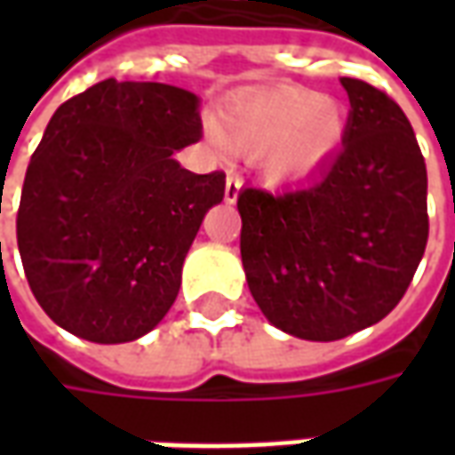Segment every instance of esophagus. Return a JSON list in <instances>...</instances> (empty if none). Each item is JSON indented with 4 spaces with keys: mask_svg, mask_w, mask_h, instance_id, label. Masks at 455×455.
<instances>
[{
    "mask_svg": "<svg viewBox=\"0 0 455 455\" xmlns=\"http://www.w3.org/2000/svg\"><path fill=\"white\" fill-rule=\"evenodd\" d=\"M238 189H241V180H238V175H228L227 189H224V199H227L228 204H234L238 199Z\"/></svg>",
    "mask_w": 455,
    "mask_h": 455,
    "instance_id": "obj_1",
    "label": "esophagus"
}]
</instances>
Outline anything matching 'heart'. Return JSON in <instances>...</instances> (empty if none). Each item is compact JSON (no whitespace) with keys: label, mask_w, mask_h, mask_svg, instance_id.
Segmentation results:
<instances>
[{"label":"heart","mask_w":455,"mask_h":455,"mask_svg":"<svg viewBox=\"0 0 455 455\" xmlns=\"http://www.w3.org/2000/svg\"><path fill=\"white\" fill-rule=\"evenodd\" d=\"M346 133V114L334 97L280 84L227 102L209 139L243 156H266L275 182L307 178L331 158Z\"/></svg>","instance_id":"1"}]
</instances>
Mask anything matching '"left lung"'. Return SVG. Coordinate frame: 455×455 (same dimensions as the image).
Masks as SVG:
<instances>
[{
  "label": "left lung",
  "mask_w": 455,
  "mask_h": 455,
  "mask_svg": "<svg viewBox=\"0 0 455 455\" xmlns=\"http://www.w3.org/2000/svg\"><path fill=\"white\" fill-rule=\"evenodd\" d=\"M343 148L305 185L238 192L241 260L266 319L307 341L378 324L417 273L427 238V165L400 104L341 77Z\"/></svg>",
  "instance_id": "1"
}]
</instances>
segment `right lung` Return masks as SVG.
<instances>
[{
	"label": "right lung",
	"instance_id": "obj_1",
	"mask_svg": "<svg viewBox=\"0 0 455 455\" xmlns=\"http://www.w3.org/2000/svg\"><path fill=\"white\" fill-rule=\"evenodd\" d=\"M202 139L199 97L163 83L92 84L55 109L26 170L16 241L31 292L65 331L136 341L175 302L227 175L172 153Z\"/></svg>",
	"mask_w": 455,
	"mask_h": 455
}]
</instances>
